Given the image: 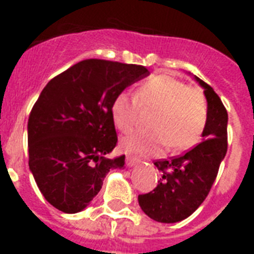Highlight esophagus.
Instances as JSON below:
<instances>
[{
	"instance_id": "34e87169",
	"label": "esophagus",
	"mask_w": 254,
	"mask_h": 254,
	"mask_svg": "<svg viewBox=\"0 0 254 254\" xmlns=\"http://www.w3.org/2000/svg\"><path fill=\"white\" fill-rule=\"evenodd\" d=\"M137 163H138V161H135V159H134V158H131V157H127V166H129V167L135 166Z\"/></svg>"
}]
</instances>
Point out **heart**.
I'll use <instances>...</instances> for the list:
<instances>
[{
	"instance_id": "b5f03b06",
	"label": "heart",
	"mask_w": 254,
	"mask_h": 254,
	"mask_svg": "<svg viewBox=\"0 0 254 254\" xmlns=\"http://www.w3.org/2000/svg\"><path fill=\"white\" fill-rule=\"evenodd\" d=\"M143 109L155 111L150 120L154 130L134 131L121 139L127 154L143 159L171 150L192 147L207 124V101L196 88L175 77L158 75L141 84L135 95L121 92L112 104V117L121 131H130L139 123Z\"/></svg>"
}]
</instances>
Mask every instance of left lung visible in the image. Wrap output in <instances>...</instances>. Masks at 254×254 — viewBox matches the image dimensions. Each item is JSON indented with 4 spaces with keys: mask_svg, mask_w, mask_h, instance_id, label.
Wrapping results in <instances>:
<instances>
[{
    "mask_svg": "<svg viewBox=\"0 0 254 254\" xmlns=\"http://www.w3.org/2000/svg\"><path fill=\"white\" fill-rule=\"evenodd\" d=\"M204 88L207 124L203 141L185 154L171 159H158L154 165L163 173L153 191L138 195L139 207L159 223H178L192 215L204 201L216 179L221 161L228 149V113L217 93L195 76Z\"/></svg>",
    "mask_w": 254,
    "mask_h": 254,
    "instance_id": "left-lung-1",
    "label": "left lung"
}]
</instances>
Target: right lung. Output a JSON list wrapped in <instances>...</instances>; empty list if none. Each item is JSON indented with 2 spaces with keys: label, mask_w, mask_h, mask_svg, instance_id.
I'll use <instances>...</instances> for the list:
<instances>
[{
  "label": "right lung",
  "mask_w": 254,
  "mask_h": 254,
  "mask_svg": "<svg viewBox=\"0 0 254 254\" xmlns=\"http://www.w3.org/2000/svg\"><path fill=\"white\" fill-rule=\"evenodd\" d=\"M146 67L103 59L81 61L47 83L27 123L29 167L50 204L80 212L99 193L105 175L123 169L112 104L149 75Z\"/></svg>",
  "instance_id": "add662e5"
}]
</instances>
